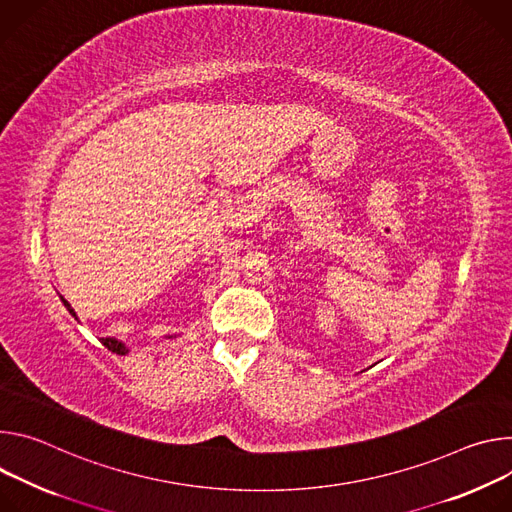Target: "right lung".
Segmentation results:
<instances>
[{
  "instance_id": "obj_1",
  "label": "right lung",
  "mask_w": 512,
  "mask_h": 512,
  "mask_svg": "<svg viewBox=\"0 0 512 512\" xmlns=\"http://www.w3.org/2000/svg\"><path fill=\"white\" fill-rule=\"evenodd\" d=\"M61 301H63V305L67 307V311L77 319V313H75V309L71 307V303L65 299V297H61ZM101 344L107 348V350H111V352H116V354H120V356H126L130 350L122 344V342H118L116 337H101Z\"/></svg>"
}]
</instances>
